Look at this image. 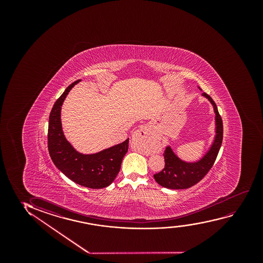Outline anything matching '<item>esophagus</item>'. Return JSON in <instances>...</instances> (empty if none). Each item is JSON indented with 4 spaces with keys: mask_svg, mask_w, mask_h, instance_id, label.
Listing matches in <instances>:
<instances>
[{
    "mask_svg": "<svg viewBox=\"0 0 263 263\" xmlns=\"http://www.w3.org/2000/svg\"><path fill=\"white\" fill-rule=\"evenodd\" d=\"M138 137L143 139L144 144H153L155 143V138L150 136L148 130L145 127H140L134 133L133 137Z\"/></svg>",
    "mask_w": 263,
    "mask_h": 263,
    "instance_id": "esophagus-1",
    "label": "esophagus"
}]
</instances>
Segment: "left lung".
<instances>
[{"mask_svg":"<svg viewBox=\"0 0 263 263\" xmlns=\"http://www.w3.org/2000/svg\"><path fill=\"white\" fill-rule=\"evenodd\" d=\"M198 89L200 88L198 87ZM202 96L211 102L216 114V136L212 144L201 159L193 162L182 161L168 145L163 154L165 166L162 172L154 175L155 181L162 187L172 190H184L192 187L204 178L216 161L223 141V121L212 98L205 92H203Z\"/></svg>","mask_w":263,"mask_h":263,"instance_id":"left-lung-1","label":"left lung"}]
</instances>
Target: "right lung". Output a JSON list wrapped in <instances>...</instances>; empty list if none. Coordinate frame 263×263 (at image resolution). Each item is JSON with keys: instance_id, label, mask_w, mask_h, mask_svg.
I'll return each instance as SVG.
<instances>
[{"instance_id": "right-lung-1", "label": "right lung", "mask_w": 263, "mask_h": 263, "mask_svg": "<svg viewBox=\"0 0 263 263\" xmlns=\"http://www.w3.org/2000/svg\"><path fill=\"white\" fill-rule=\"evenodd\" d=\"M79 82L81 80L70 84L52 108L47 134L48 152L57 168L73 182L90 189H102L110 185L119 173L129 138L91 155H83L72 147L62 129L61 108L69 91Z\"/></svg>"}]
</instances>
